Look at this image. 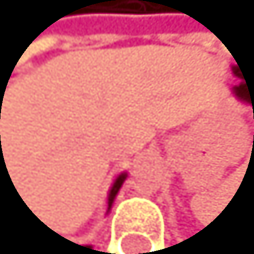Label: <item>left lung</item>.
I'll return each instance as SVG.
<instances>
[{
  "instance_id": "left-lung-1",
  "label": "left lung",
  "mask_w": 254,
  "mask_h": 254,
  "mask_svg": "<svg viewBox=\"0 0 254 254\" xmlns=\"http://www.w3.org/2000/svg\"><path fill=\"white\" fill-rule=\"evenodd\" d=\"M238 63V61H236ZM231 71H234V76L236 78H240L242 82H238L234 89H231V93L236 95V99H240L244 101V104H253L254 108V74H251V71H244L240 65H234L231 67ZM183 244L185 242H178V244H174V249H183Z\"/></svg>"
}]
</instances>
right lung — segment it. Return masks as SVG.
<instances>
[{
  "label": "right lung",
  "mask_w": 254,
  "mask_h": 254,
  "mask_svg": "<svg viewBox=\"0 0 254 254\" xmlns=\"http://www.w3.org/2000/svg\"><path fill=\"white\" fill-rule=\"evenodd\" d=\"M14 71V69H12ZM12 76V74H10ZM10 80V78H8ZM5 86H8V82H5ZM1 93H5V89H1ZM125 178H127V174H121V176L114 180V185H112V189H110V193H108V210L112 208V204H114V197H117V193L121 191V187H123V183H125ZM63 238V236H61ZM65 240V246H67V253H74V254H91L93 253V246L91 244H76V242H71V240H67V238H63Z\"/></svg>",
  "instance_id": "1"
}]
</instances>
